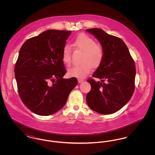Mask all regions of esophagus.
<instances>
[{"instance_id":"1","label":"esophagus","mask_w":155,"mask_h":155,"mask_svg":"<svg viewBox=\"0 0 155 155\" xmlns=\"http://www.w3.org/2000/svg\"><path fill=\"white\" fill-rule=\"evenodd\" d=\"M84 80H82V79H81V78H78V83H81L82 82H83Z\"/></svg>"}]
</instances>
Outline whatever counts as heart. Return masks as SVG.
<instances>
[{
  "mask_svg": "<svg viewBox=\"0 0 155 155\" xmlns=\"http://www.w3.org/2000/svg\"><path fill=\"white\" fill-rule=\"evenodd\" d=\"M73 45L78 49L84 52L82 62L84 63L71 67L68 70V74L71 77L83 78L88 74L92 66H99L103 59V49L96 44L95 41L87 35L82 34L77 37ZM62 60L67 66L71 62V49L68 45H65L62 51Z\"/></svg>",
  "mask_w": 155,
  "mask_h": 155,
  "instance_id": "b5f03b06",
  "label": "heart"
}]
</instances>
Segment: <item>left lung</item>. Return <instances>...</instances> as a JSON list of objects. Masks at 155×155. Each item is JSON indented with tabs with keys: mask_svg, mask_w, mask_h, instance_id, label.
<instances>
[{
	"mask_svg": "<svg viewBox=\"0 0 155 155\" xmlns=\"http://www.w3.org/2000/svg\"><path fill=\"white\" fill-rule=\"evenodd\" d=\"M98 39L103 49V59L92 77L87 81L91 89L87 95L89 107L102 114H110L121 109L135 89V63L125 43L100 28L86 30Z\"/></svg>",
	"mask_w": 155,
	"mask_h": 155,
	"instance_id": "1",
	"label": "left lung"
}]
</instances>
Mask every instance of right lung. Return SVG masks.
Instances as JSON below:
<instances>
[{
	"label": "right lung",
	"instance_id": "add662e5",
	"mask_svg": "<svg viewBox=\"0 0 155 155\" xmlns=\"http://www.w3.org/2000/svg\"><path fill=\"white\" fill-rule=\"evenodd\" d=\"M71 31L47 30L22 45L15 67L19 96L25 106L39 116H49L66 104L77 85L66 73L62 51Z\"/></svg>",
	"mask_w": 155,
	"mask_h": 155
}]
</instances>
